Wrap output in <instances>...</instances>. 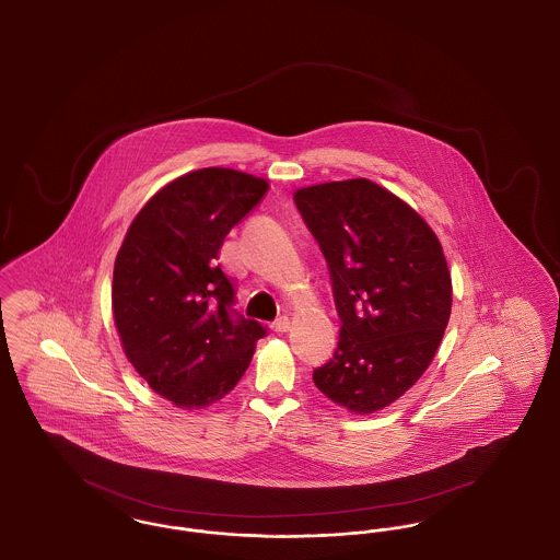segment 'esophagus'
Masks as SVG:
<instances>
[{
    "instance_id": "1",
    "label": "esophagus",
    "mask_w": 560,
    "mask_h": 560,
    "mask_svg": "<svg viewBox=\"0 0 560 560\" xmlns=\"http://www.w3.org/2000/svg\"><path fill=\"white\" fill-rule=\"evenodd\" d=\"M272 331H277V334H283V331H288L290 329V317H279V319L272 320Z\"/></svg>"
}]
</instances>
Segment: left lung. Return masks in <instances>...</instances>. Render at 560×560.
I'll list each match as a JSON object with an SVG mask.
<instances>
[{
    "label": "left lung",
    "mask_w": 560,
    "mask_h": 560,
    "mask_svg": "<svg viewBox=\"0 0 560 560\" xmlns=\"http://www.w3.org/2000/svg\"><path fill=\"white\" fill-rule=\"evenodd\" d=\"M319 243L342 320L334 357L313 372L327 399L372 413L427 372L452 313V275L427 222L399 197L354 178L295 190Z\"/></svg>",
    "instance_id": "left-lung-1"
}]
</instances>
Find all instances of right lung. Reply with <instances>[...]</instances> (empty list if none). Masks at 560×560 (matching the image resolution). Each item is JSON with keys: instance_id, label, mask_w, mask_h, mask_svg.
<instances>
[{"instance_id": "right-lung-1", "label": "right lung", "mask_w": 560, "mask_h": 560, "mask_svg": "<svg viewBox=\"0 0 560 560\" xmlns=\"http://www.w3.org/2000/svg\"><path fill=\"white\" fill-rule=\"evenodd\" d=\"M267 180L229 167L180 176L133 218L113 270V317L133 370L176 407L201 409L231 393L267 327L235 308L218 265L229 231Z\"/></svg>"}]
</instances>
